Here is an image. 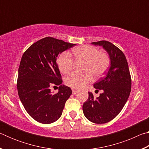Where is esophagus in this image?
I'll list each match as a JSON object with an SVG mask.
<instances>
[{
	"instance_id": "1",
	"label": "esophagus",
	"mask_w": 149,
	"mask_h": 149,
	"mask_svg": "<svg viewBox=\"0 0 149 149\" xmlns=\"http://www.w3.org/2000/svg\"><path fill=\"white\" fill-rule=\"evenodd\" d=\"M77 93H78V91L75 90V89H72V93H73V94H74V95L77 94Z\"/></svg>"
}]
</instances>
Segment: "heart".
Masks as SVG:
<instances>
[{"mask_svg": "<svg viewBox=\"0 0 149 149\" xmlns=\"http://www.w3.org/2000/svg\"><path fill=\"white\" fill-rule=\"evenodd\" d=\"M72 54L77 60L86 61L84 74L73 73L65 79V84L74 89H81L93 80V75L100 77L107 72L110 65L108 55L91 45H84L73 49ZM58 65L63 74H68L74 68V59L69 52H64L58 58Z\"/></svg>", "mask_w": 149, "mask_h": 149, "instance_id": "heart-1", "label": "heart"}]
</instances>
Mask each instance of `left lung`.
<instances>
[{
  "label": "left lung",
  "instance_id": "1",
  "mask_svg": "<svg viewBox=\"0 0 149 149\" xmlns=\"http://www.w3.org/2000/svg\"><path fill=\"white\" fill-rule=\"evenodd\" d=\"M91 44L101 46L109 54L110 66L104 77L93 86L103 93L95 99L89 92V98L83 105V111L87 119L95 123H105L116 117L124 107L129 97L132 79L124 54L120 49L107 41Z\"/></svg>",
  "mask_w": 149,
  "mask_h": 149
}]
</instances>
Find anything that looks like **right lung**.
<instances>
[{
    "instance_id": "1",
    "label": "right lung",
    "mask_w": 149,
    "mask_h": 149,
    "mask_svg": "<svg viewBox=\"0 0 149 149\" xmlns=\"http://www.w3.org/2000/svg\"><path fill=\"white\" fill-rule=\"evenodd\" d=\"M75 44L47 37L31 45L22 57L17 81L19 99L29 116L45 124L61 116L65 103L72 95L69 87L62 85L56 60L59 54ZM59 85L52 94L49 86Z\"/></svg>"
}]
</instances>
